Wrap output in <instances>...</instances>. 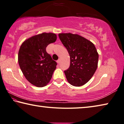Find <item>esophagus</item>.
Masks as SVG:
<instances>
[{
	"mask_svg": "<svg viewBox=\"0 0 124 124\" xmlns=\"http://www.w3.org/2000/svg\"><path fill=\"white\" fill-rule=\"evenodd\" d=\"M56 62H57L58 64H59L60 62V59H58L57 61H56Z\"/></svg>",
	"mask_w": 124,
	"mask_h": 124,
	"instance_id": "esophagus-1",
	"label": "esophagus"
}]
</instances>
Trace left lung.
I'll return each instance as SVG.
<instances>
[{
  "instance_id": "1",
  "label": "left lung",
  "mask_w": 124,
  "mask_h": 124,
  "mask_svg": "<svg viewBox=\"0 0 124 124\" xmlns=\"http://www.w3.org/2000/svg\"><path fill=\"white\" fill-rule=\"evenodd\" d=\"M60 41L68 51L70 65L64 71L69 83L73 86H82L92 78L98 64L99 54L93 43L77 34L62 33Z\"/></svg>"
}]
</instances>
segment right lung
Listing matches in <instances>:
<instances>
[{
	"instance_id": "obj_1",
	"label": "right lung",
	"mask_w": 124,
	"mask_h": 124,
	"mask_svg": "<svg viewBox=\"0 0 124 124\" xmlns=\"http://www.w3.org/2000/svg\"><path fill=\"white\" fill-rule=\"evenodd\" d=\"M56 40V34L43 32L28 39L21 45L18 64L25 78L32 85L43 87L51 79L57 64L46 48Z\"/></svg>"
}]
</instances>
